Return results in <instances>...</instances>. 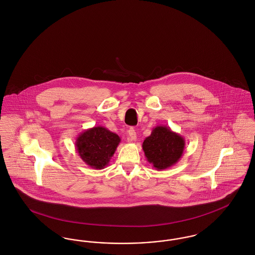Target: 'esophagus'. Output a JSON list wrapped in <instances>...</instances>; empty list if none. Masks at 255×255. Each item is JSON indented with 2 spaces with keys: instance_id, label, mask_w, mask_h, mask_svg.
<instances>
[{
  "instance_id": "34e87169",
  "label": "esophagus",
  "mask_w": 255,
  "mask_h": 255,
  "mask_svg": "<svg viewBox=\"0 0 255 255\" xmlns=\"http://www.w3.org/2000/svg\"><path fill=\"white\" fill-rule=\"evenodd\" d=\"M136 139V133H135V130L133 128H130L128 130V137H127V140L129 142L131 141H135Z\"/></svg>"
}]
</instances>
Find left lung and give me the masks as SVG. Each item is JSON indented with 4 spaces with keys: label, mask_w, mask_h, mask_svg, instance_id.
<instances>
[{
    "label": "left lung",
    "mask_w": 255,
    "mask_h": 255,
    "mask_svg": "<svg viewBox=\"0 0 255 255\" xmlns=\"http://www.w3.org/2000/svg\"><path fill=\"white\" fill-rule=\"evenodd\" d=\"M184 147V138L167 126L153 128L151 134L142 143L146 159L158 171L176 164L182 158Z\"/></svg>",
    "instance_id": "8db88e82"
}]
</instances>
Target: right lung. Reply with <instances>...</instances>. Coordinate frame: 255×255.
I'll use <instances>...</instances> for the list:
<instances>
[{"mask_svg":"<svg viewBox=\"0 0 255 255\" xmlns=\"http://www.w3.org/2000/svg\"><path fill=\"white\" fill-rule=\"evenodd\" d=\"M120 142L119 134L97 126L87 129L76 137L75 148L87 165L94 169H103L109 164Z\"/></svg>","mask_w":255,"mask_h":255,"instance_id":"obj_1","label":"right lung"}]
</instances>
